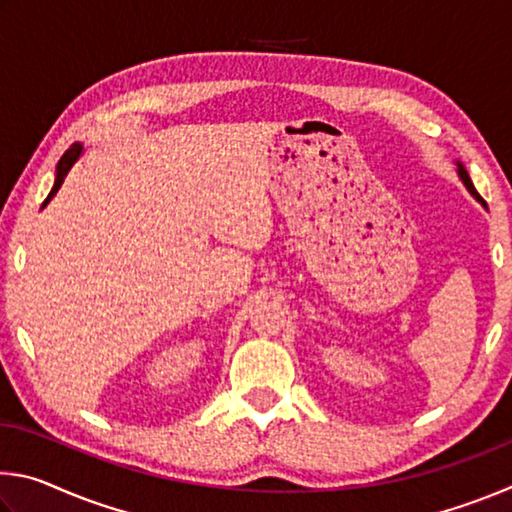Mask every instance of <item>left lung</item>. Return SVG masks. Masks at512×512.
Returning <instances> with one entry per match:
<instances>
[{"instance_id": "1", "label": "left lung", "mask_w": 512, "mask_h": 512, "mask_svg": "<svg viewBox=\"0 0 512 512\" xmlns=\"http://www.w3.org/2000/svg\"><path fill=\"white\" fill-rule=\"evenodd\" d=\"M456 173H458V178H461V183L465 185L467 192H470V194L476 198V201H479V203L485 207V210H488V205H485V201H483V198L479 196V192H476L474 185H472V180H470V173L465 171V167H463V164L458 162V160H456Z\"/></svg>"}]
</instances>
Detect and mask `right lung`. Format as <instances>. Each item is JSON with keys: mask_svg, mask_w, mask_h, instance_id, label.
Here are the masks:
<instances>
[{"mask_svg": "<svg viewBox=\"0 0 512 512\" xmlns=\"http://www.w3.org/2000/svg\"><path fill=\"white\" fill-rule=\"evenodd\" d=\"M81 155H83V144H81V142H76V144L69 146V149L63 153V158L58 160V164H56V180H54V187H51L49 196L45 198V203H42V210H45V207L49 205L51 198L56 196V192H58V189H60V185H63V180L67 178L69 169H72L74 164L79 162Z\"/></svg>", "mask_w": 512, "mask_h": 512, "instance_id": "add662e5", "label": "right lung"}]
</instances>
